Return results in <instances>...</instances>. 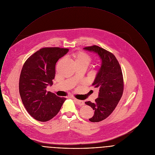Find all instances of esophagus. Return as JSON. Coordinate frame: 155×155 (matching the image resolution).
I'll use <instances>...</instances> for the list:
<instances>
[{
	"label": "esophagus",
	"mask_w": 155,
	"mask_h": 155,
	"mask_svg": "<svg viewBox=\"0 0 155 155\" xmlns=\"http://www.w3.org/2000/svg\"><path fill=\"white\" fill-rule=\"evenodd\" d=\"M73 99H74V101L76 102V103H77V104H78V105H79V106H82V105L84 104V101H82L78 100V99H74V98H73Z\"/></svg>",
	"instance_id": "34e87169"
}]
</instances>
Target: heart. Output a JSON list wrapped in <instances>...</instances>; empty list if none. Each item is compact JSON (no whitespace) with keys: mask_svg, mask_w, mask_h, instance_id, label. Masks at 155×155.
Segmentation results:
<instances>
[{"mask_svg":"<svg viewBox=\"0 0 155 155\" xmlns=\"http://www.w3.org/2000/svg\"><path fill=\"white\" fill-rule=\"evenodd\" d=\"M75 62L84 63L88 65L91 61V56L84 52H79L76 53L74 55Z\"/></svg>","mask_w":155,"mask_h":155,"instance_id":"obj_1","label":"heart"}]
</instances>
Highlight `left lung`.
Masks as SVG:
<instances>
[{
  "label": "left lung",
  "mask_w": 155,
  "mask_h": 155,
  "mask_svg": "<svg viewBox=\"0 0 155 155\" xmlns=\"http://www.w3.org/2000/svg\"><path fill=\"white\" fill-rule=\"evenodd\" d=\"M84 49L98 54L102 60L101 67L92 84L99 90L98 98L94 103L85 102L94 111V115L89 120L99 122L110 115L121 98L124 89L122 71L112 53L97 46L86 47Z\"/></svg>",
  "instance_id": "obj_1"
}]
</instances>
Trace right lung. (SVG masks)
<instances>
[{
  "instance_id": "add662e5",
  "label": "right lung",
  "mask_w": 155,
  "mask_h": 155,
  "mask_svg": "<svg viewBox=\"0 0 155 155\" xmlns=\"http://www.w3.org/2000/svg\"><path fill=\"white\" fill-rule=\"evenodd\" d=\"M68 49L45 48L31 55L25 62L19 79V93L28 112L35 120L45 122L57 115L66 98L50 91L55 76V65Z\"/></svg>"
}]
</instances>
